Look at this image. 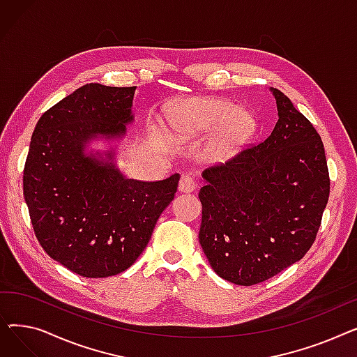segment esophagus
I'll use <instances>...</instances> for the list:
<instances>
[{"label":"esophagus","mask_w":357,"mask_h":357,"mask_svg":"<svg viewBox=\"0 0 357 357\" xmlns=\"http://www.w3.org/2000/svg\"><path fill=\"white\" fill-rule=\"evenodd\" d=\"M197 188V181L190 176V175H182L179 185H178V190L181 192H192Z\"/></svg>","instance_id":"1"}]
</instances>
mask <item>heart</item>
Here are the masks:
<instances>
[{"label": "heart", "instance_id": "obj_1", "mask_svg": "<svg viewBox=\"0 0 357 357\" xmlns=\"http://www.w3.org/2000/svg\"><path fill=\"white\" fill-rule=\"evenodd\" d=\"M172 130L179 139H194L218 130L213 142V155L218 159L231 156L249 143L257 131V121L229 100L194 98L179 105L171 119Z\"/></svg>", "mask_w": 357, "mask_h": 357}]
</instances>
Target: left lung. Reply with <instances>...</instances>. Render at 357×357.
<instances>
[{
  "instance_id": "8db88e82",
  "label": "left lung",
  "mask_w": 357,
  "mask_h": 357,
  "mask_svg": "<svg viewBox=\"0 0 357 357\" xmlns=\"http://www.w3.org/2000/svg\"><path fill=\"white\" fill-rule=\"evenodd\" d=\"M271 136L226 165L205 169L199 243L214 272L250 287L303 259L330 195L324 144L291 100L271 88Z\"/></svg>"
}]
</instances>
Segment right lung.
I'll list each match as a JSON object with an SVG mask.
<instances>
[{
  "label": "right lung",
  "mask_w": 357,
  "mask_h": 357,
  "mask_svg": "<svg viewBox=\"0 0 357 357\" xmlns=\"http://www.w3.org/2000/svg\"><path fill=\"white\" fill-rule=\"evenodd\" d=\"M135 91L86 84L49 108L31 136L23 191L34 234L53 260L84 278L133 265L178 190L179 174L128 179L114 150L85 153L93 139L126 135Z\"/></svg>",
  "instance_id": "right-lung-1"
}]
</instances>
